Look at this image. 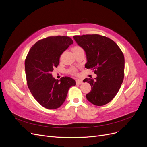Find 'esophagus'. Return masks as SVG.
I'll return each mask as SVG.
<instances>
[{
	"label": "esophagus",
	"instance_id": "34e87169",
	"mask_svg": "<svg viewBox=\"0 0 147 147\" xmlns=\"http://www.w3.org/2000/svg\"><path fill=\"white\" fill-rule=\"evenodd\" d=\"M82 83H83V82L80 79H76V84H82Z\"/></svg>",
	"mask_w": 147,
	"mask_h": 147
}]
</instances>
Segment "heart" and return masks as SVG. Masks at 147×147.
Instances as JSON below:
<instances>
[{
    "mask_svg": "<svg viewBox=\"0 0 147 147\" xmlns=\"http://www.w3.org/2000/svg\"><path fill=\"white\" fill-rule=\"evenodd\" d=\"M81 47H79V46H75V47H74L73 48V50H77V49H79V48H80ZM68 73H69L70 74H73V75H74V74H76V73H77V71H76V70L74 68H70L69 70H68Z\"/></svg>",
    "mask_w": 147,
    "mask_h": 147,
    "instance_id": "heart-1",
    "label": "heart"
}]
</instances>
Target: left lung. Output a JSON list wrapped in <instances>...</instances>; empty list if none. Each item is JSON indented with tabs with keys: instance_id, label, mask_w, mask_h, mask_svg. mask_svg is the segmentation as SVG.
Wrapping results in <instances>:
<instances>
[{
	"instance_id": "1",
	"label": "left lung",
	"mask_w": 147,
	"mask_h": 147,
	"mask_svg": "<svg viewBox=\"0 0 147 147\" xmlns=\"http://www.w3.org/2000/svg\"><path fill=\"white\" fill-rule=\"evenodd\" d=\"M77 44L86 52L85 68L97 74L95 80L86 78L91 91L86 98L96 106L109 103L118 93L124 78L125 59L119 46L111 39L98 34L75 35Z\"/></svg>"
}]
</instances>
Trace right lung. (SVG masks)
<instances>
[{
  "label": "right lung",
  "instance_id": "add662e5",
  "mask_svg": "<svg viewBox=\"0 0 147 147\" xmlns=\"http://www.w3.org/2000/svg\"><path fill=\"white\" fill-rule=\"evenodd\" d=\"M73 43L67 36H48L37 41L29 51L25 61L27 84L35 99L43 107L54 109L64 102L68 89L76 85L74 79L63 77L55 79L54 68L63 53Z\"/></svg>",
  "mask_w": 147,
  "mask_h": 147
}]
</instances>
